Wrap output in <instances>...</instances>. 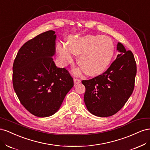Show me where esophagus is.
Here are the masks:
<instances>
[{"label":"esophagus","instance_id":"34e87169","mask_svg":"<svg viewBox=\"0 0 150 150\" xmlns=\"http://www.w3.org/2000/svg\"><path fill=\"white\" fill-rule=\"evenodd\" d=\"M80 83H81V81L79 79H74V85L78 84H79Z\"/></svg>","mask_w":150,"mask_h":150}]
</instances>
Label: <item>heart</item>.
<instances>
[{"instance_id": "obj_1", "label": "heart", "mask_w": 150, "mask_h": 150, "mask_svg": "<svg viewBox=\"0 0 150 150\" xmlns=\"http://www.w3.org/2000/svg\"><path fill=\"white\" fill-rule=\"evenodd\" d=\"M67 41V45H57L61 62L63 65H66L73 60L72 54L79 55L78 64L89 76H96L105 71L114 55V44L106 36H70Z\"/></svg>"}]
</instances>
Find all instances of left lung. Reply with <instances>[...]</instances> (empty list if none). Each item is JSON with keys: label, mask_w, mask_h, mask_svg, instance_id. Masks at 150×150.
Returning <instances> with one entry per match:
<instances>
[{"label": "left lung", "mask_w": 150, "mask_h": 150, "mask_svg": "<svg viewBox=\"0 0 150 150\" xmlns=\"http://www.w3.org/2000/svg\"><path fill=\"white\" fill-rule=\"evenodd\" d=\"M117 51L119 54L105 72L82 81L86 88V106L98 117L111 116L120 111L134 89L137 64L133 54L120 42H117Z\"/></svg>", "instance_id": "left-lung-1"}]
</instances>
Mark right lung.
I'll use <instances>...</instances> for the list:
<instances>
[{
	"instance_id": "1",
	"label": "right lung",
	"mask_w": 150,
	"mask_h": 150,
	"mask_svg": "<svg viewBox=\"0 0 150 150\" xmlns=\"http://www.w3.org/2000/svg\"><path fill=\"white\" fill-rule=\"evenodd\" d=\"M55 33L48 30L25 42L13 64V86L18 98L27 110L40 117L55 114L74 86L69 72L53 61Z\"/></svg>"
}]
</instances>
